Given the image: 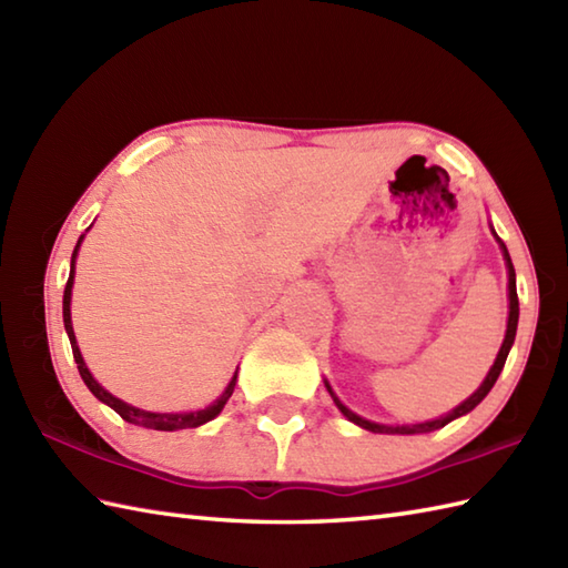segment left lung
<instances>
[{
  "label": "left lung",
  "instance_id": "1",
  "mask_svg": "<svg viewBox=\"0 0 568 568\" xmlns=\"http://www.w3.org/2000/svg\"><path fill=\"white\" fill-rule=\"evenodd\" d=\"M498 241H500V239H498ZM500 246H503V256H505V261H508L510 317H508V332H505V342H503V346H500V352H498L496 364H493V368L488 371V376H486L484 385H480V388H478L474 395H470L468 400H464V403L458 405L456 409H452L449 415H444V417H439V419H432V422H422V425H403V427L376 425V422H368V419H364V417H358L356 413H352V409H348V407H344V405H342L339 397H336V395L332 393L329 385H327L329 395L334 397V403H336V407L342 409L344 417H348V419H352V422H356L358 427H364V429H368V432H376V434H419V432H434V429H439V427H444V425H449L452 419H456V417H462V415L470 413V409H474V407H476L480 400H484V397L490 393L493 385H496V381H498V376H500V371H503V366H505V358H508V354H510V346H513V342H515V332H517V317H520V303H517V287H515V268H513L510 253H508V248H505L503 241H500Z\"/></svg>",
  "mask_w": 568,
  "mask_h": 568
}]
</instances>
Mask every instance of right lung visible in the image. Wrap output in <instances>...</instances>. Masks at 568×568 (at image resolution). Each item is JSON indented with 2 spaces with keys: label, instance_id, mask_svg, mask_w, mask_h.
I'll return each instance as SVG.
<instances>
[{
  "label": "right lung",
  "instance_id": "1",
  "mask_svg": "<svg viewBox=\"0 0 568 568\" xmlns=\"http://www.w3.org/2000/svg\"><path fill=\"white\" fill-rule=\"evenodd\" d=\"M82 236L78 239V246H80ZM78 246L75 251H72V261H70V277L65 283V293H63V322H65V332H68V339H70V346H72V356H75V364H78V371L80 376L84 381V385L92 390V395L98 397V400H102L104 405H110L114 413L131 422V425H139V427H149V429H161V432H175V429H187V427H200L204 425V422L214 419L216 415L222 413V407L226 405L229 397H232L234 393V385H236V376L232 378V383L226 385V390L222 393L220 400H214L210 407L204 409H197V413H180V415H168V413H146V409H139V407H131L126 403L119 400V397H114L112 393H106L102 385L92 378V373L88 371V366H84V361L80 356V348H78V342H75V332H72V322H70V293H72V275H75V256H78Z\"/></svg>",
  "mask_w": 568,
  "mask_h": 568
}]
</instances>
